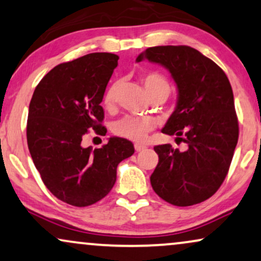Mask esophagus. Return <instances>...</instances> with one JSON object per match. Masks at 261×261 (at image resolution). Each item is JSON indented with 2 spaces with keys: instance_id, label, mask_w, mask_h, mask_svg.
<instances>
[{
  "instance_id": "obj_1",
  "label": "esophagus",
  "mask_w": 261,
  "mask_h": 261,
  "mask_svg": "<svg viewBox=\"0 0 261 261\" xmlns=\"http://www.w3.org/2000/svg\"><path fill=\"white\" fill-rule=\"evenodd\" d=\"M134 148H135V151H137V152H140V151L145 150V148H146V146H145V145H141V144H135L134 145Z\"/></svg>"
}]
</instances>
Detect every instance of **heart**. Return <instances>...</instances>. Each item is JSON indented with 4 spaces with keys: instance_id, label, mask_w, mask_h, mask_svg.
Here are the masks:
<instances>
[{
    "instance_id": "b5f03b06",
    "label": "heart",
    "mask_w": 261,
    "mask_h": 261,
    "mask_svg": "<svg viewBox=\"0 0 261 261\" xmlns=\"http://www.w3.org/2000/svg\"><path fill=\"white\" fill-rule=\"evenodd\" d=\"M144 89L146 91L150 99L163 98L165 100L170 94L171 86L167 77L157 72H150L141 76ZM118 91V83H114L108 87L104 94L103 103L107 109H111L116 101ZM155 121L151 117L124 116L113 124V132L117 137L128 139L132 141H143L147 134L154 129Z\"/></svg>"
}]
</instances>
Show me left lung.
<instances>
[{
	"mask_svg": "<svg viewBox=\"0 0 261 261\" xmlns=\"http://www.w3.org/2000/svg\"><path fill=\"white\" fill-rule=\"evenodd\" d=\"M144 59L164 66L177 85V106L162 132L186 144L185 151L154 146L160 161L152 188L171 205L199 204L221 187L239 140L231 85L221 67L191 46H153L137 62Z\"/></svg>",
	"mask_w": 261,
	"mask_h": 261,
	"instance_id": "left-lung-1",
	"label": "left lung"
}]
</instances>
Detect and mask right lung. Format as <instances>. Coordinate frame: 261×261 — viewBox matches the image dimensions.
Listing matches in <instances>:
<instances>
[{"mask_svg": "<svg viewBox=\"0 0 261 261\" xmlns=\"http://www.w3.org/2000/svg\"><path fill=\"white\" fill-rule=\"evenodd\" d=\"M117 60L115 54L92 53L61 63L39 81L30 101L26 135L35 167L57 199L77 207L106 197L118 163L134 153L123 138L94 150L81 145L91 129L107 133L100 103Z\"/></svg>", "mask_w": 261, "mask_h": 261, "instance_id": "obj_1", "label": "right lung"}]
</instances>
